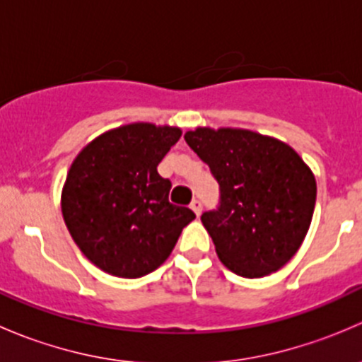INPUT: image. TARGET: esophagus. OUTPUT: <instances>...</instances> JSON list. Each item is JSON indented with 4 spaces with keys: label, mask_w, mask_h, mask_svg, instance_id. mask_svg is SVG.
Returning a JSON list of instances; mask_svg holds the SVG:
<instances>
[{
    "label": "esophagus",
    "mask_w": 362,
    "mask_h": 362,
    "mask_svg": "<svg viewBox=\"0 0 362 362\" xmlns=\"http://www.w3.org/2000/svg\"><path fill=\"white\" fill-rule=\"evenodd\" d=\"M191 208H192V211H194L196 215H202V210H203V206H202V202H199V199H194V202L191 203Z\"/></svg>",
    "instance_id": "esophagus-1"
}]
</instances>
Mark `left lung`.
<instances>
[{"instance_id": "8db88e82", "label": "left lung", "mask_w": 362, "mask_h": 362, "mask_svg": "<svg viewBox=\"0 0 362 362\" xmlns=\"http://www.w3.org/2000/svg\"><path fill=\"white\" fill-rule=\"evenodd\" d=\"M184 138L221 185V206L202 222L222 264L245 279L279 272L312 224L317 182L308 164L250 129L196 127Z\"/></svg>"}]
</instances>
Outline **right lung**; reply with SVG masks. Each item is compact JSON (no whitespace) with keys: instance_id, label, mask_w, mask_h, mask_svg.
Returning a JSON list of instances; mask_svg holds the SVG:
<instances>
[{"instance_id":"add662e5","label":"right lung","mask_w":362,"mask_h":362,"mask_svg":"<svg viewBox=\"0 0 362 362\" xmlns=\"http://www.w3.org/2000/svg\"><path fill=\"white\" fill-rule=\"evenodd\" d=\"M182 129L131 122L105 131L73 159L61 192V211L82 254L120 279L158 269L194 211L170 203L171 182L158 164Z\"/></svg>"}]
</instances>
